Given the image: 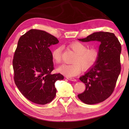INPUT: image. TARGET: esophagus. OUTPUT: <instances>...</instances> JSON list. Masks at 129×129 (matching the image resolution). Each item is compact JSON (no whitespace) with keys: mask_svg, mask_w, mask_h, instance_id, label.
<instances>
[{"mask_svg":"<svg viewBox=\"0 0 129 129\" xmlns=\"http://www.w3.org/2000/svg\"><path fill=\"white\" fill-rule=\"evenodd\" d=\"M67 79H68L69 80H70V81H76V80L74 78H69V77H67Z\"/></svg>","mask_w":129,"mask_h":129,"instance_id":"esophagus-1","label":"esophagus"}]
</instances>
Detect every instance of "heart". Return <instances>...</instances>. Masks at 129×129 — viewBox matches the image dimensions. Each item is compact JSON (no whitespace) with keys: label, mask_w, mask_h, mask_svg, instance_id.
<instances>
[{"label":"heart","mask_w":129,"mask_h":129,"mask_svg":"<svg viewBox=\"0 0 129 129\" xmlns=\"http://www.w3.org/2000/svg\"><path fill=\"white\" fill-rule=\"evenodd\" d=\"M69 47L75 53L72 64H63L59 67L57 71L69 77L78 75L81 69L87 70L91 69L97 62L99 57V52L97 49L90 48L85 44L75 42L69 44ZM62 48L58 46L52 51L51 57L54 62L59 64L61 60Z\"/></svg>","instance_id":"heart-1"}]
</instances>
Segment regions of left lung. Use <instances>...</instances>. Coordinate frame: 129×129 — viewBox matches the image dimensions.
Listing matches in <instances>:
<instances>
[{
    "instance_id": "8db88e82",
    "label": "left lung",
    "mask_w": 129,
    "mask_h": 129,
    "mask_svg": "<svg viewBox=\"0 0 129 129\" xmlns=\"http://www.w3.org/2000/svg\"><path fill=\"white\" fill-rule=\"evenodd\" d=\"M83 42L98 41L99 57L97 62L79 79L85 84V91L78 95L85 104L91 105L102 102L113 92L121 72V44L114 33L95 32L85 38Z\"/></svg>"
}]
</instances>
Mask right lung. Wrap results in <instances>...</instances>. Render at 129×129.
Listing matches in <instances>:
<instances>
[{"label":"right lung","mask_w":129,"mask_h":129,"mask_svg":"<svg viewBox=\"0 0 129 129\" xmlns=\"http://www.w3.org/2000/svg\"><path fill=\"white\" fill-rule=\"evenodd\" d=\"M59 40L48 33L31 29L19 38L13 60L14 80L19 91L31 102L45 105L54 99L55 83L63 80L54 70L49 47Z\"/></svg>","instance_id":"add662e5"}]
</instances>
